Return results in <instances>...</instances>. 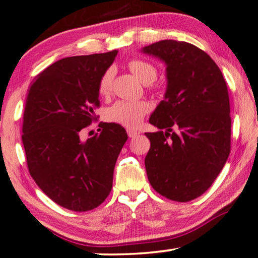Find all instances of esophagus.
Here are the masks:
<instances>
[{"label": "esophagus", "instance_id": "esophagus-1", "mask_svg": "<svg viewBox=\"0 0 258 258\" xmlns=\"http://www.w3.org/2000/svg\"><path fill=\"white\" fill-rule=\"evenodd\" d=\"M127 134H128L130 138H136V137L139 136L140 132H139V131H137V130L128 128V130H127Z\"/></svg>", "mask_w": 258, "mask_h": 258}]
</instances>
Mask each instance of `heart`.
<instances>
[{
	"instance_id": "1",
	"label": "heart",
	"mask_w": 258,
	"mask_h": 258,
	"mask_svg": "<svg viewBox=\"0 0 258 258\" xmlns=\"http://www.w3.org/2000/svg\"><path fill=\"white\" fill-rule=\"evenodd\" d=\"M127 67L130 71L144 84H151L157 78V69L153 64L148 63L146 60L131 59ZM113 75V70L108 69L100 77L98 91L101 96H107L110 93ZM148 111H150V104L147 101L119 100L107 108L106 119L108 121L122 125L125 127H136L140 124Z\"/></svg>"
}]
</instances>
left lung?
Listing matches in <instances>:
<instances>
[{"label":"left lung","mask_w":258,"mask_h":258,"mask_svg":"<svg viewBox=\"0 0 258 258\" xmlns=\"http://www.w3.org/2000/svg\"><path fill=\"white\" fill-rule=\"evenodd\" d=\"M141 52L166 64L167 88L150 117L159 131L145 133L151 186L169 200L202 195L230 153V105L223 75L209 55L190 43L165 39Z\"/></svg>","instance_id":"1"}]
</instances>
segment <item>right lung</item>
Segmentation results:
<instances>
[{"label": "right lung", "mask_w": 258, "mask_h": 258, "mask_svg": "<svg viewBox=\"0 0 258 258\" xmlns=\"http://www.w3.org/2000/svg\"><path fill=\"white\" fill-rule=\"evenodd\" d=\"M118 51L61 58L31 83L25 100L22 141L29 172L53 202L88 212L101 205L113 183L118 155L127 140L122 126L99 124L100 133L81 139L99 106L98 84Z\"/></svg>", "instance_id": "obj_1"}]
</instances>
